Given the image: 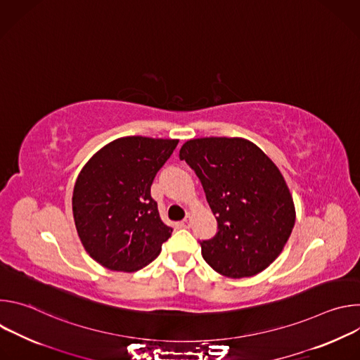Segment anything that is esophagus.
<instances>
[{
	"mask_svg": "<svg viewBox=\"0 0 360 360\" xmlns=\"http://www.w3.org/2000/svg\"><path fill=\"white\" fill-rule=\"evenodd\" d=\"M191 224H192V217H191V215H186L185 219L181 222V225H182L184 228H189Z\"/></svg>",
	"mask_w": 360,
	"mask_h": 360,
	"instance_id": "obj_1",
	"label": "esophagus"
}]
</instances>
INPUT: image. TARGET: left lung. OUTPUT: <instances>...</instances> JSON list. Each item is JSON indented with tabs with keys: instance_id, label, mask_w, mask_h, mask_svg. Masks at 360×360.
I'll return each instance as SVG.
<instances>
[{
	"instance_id": "1",
	"label": "left lung",
	"mask_w": 360,
	"mask_h": 360,
	"mask_svg": "<svg viewBox=\"0 0 360 360\" xmlns=\"http://www.w3.org/2000/svg\"><path fill=\"white\" fill-rule=\"evenodd\" d=\"M179 158L195 171L218 221L217 235L200 242L203 259L235 279L266 269L281 255L296 218L278 167L243 138L189 139Z\"/></svg>"
}]
</instances>
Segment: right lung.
I'll return each instance as SVG.
<instances>
[{
	"instance_id": "obj_1",
	"label": "right lung",
	"mask_w": 360,
	"mask_h": 360,
	"mask_svg": "<svg viewBox=\"0 0 360 360\" xmlns=\"http://www.w3.org/2000/svg\"><path fill=\"white\" fill-rule=\"evenodd\" d=\"M178 142L118 138L94 153L81 169L72 214L81 243L99 265L135 272L160 255L172 228L162 222L150 185Z\"/></svg>"
}]
</instances>
